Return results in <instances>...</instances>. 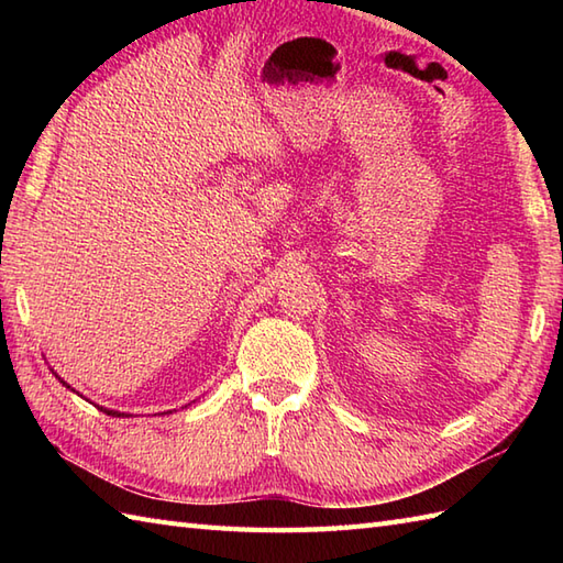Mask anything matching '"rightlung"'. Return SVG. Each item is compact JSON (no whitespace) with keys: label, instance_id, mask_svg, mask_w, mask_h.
<instances>
[{"label":"right lung","instance_id":"obj_1","mask_svg":"<svg viewBox=\"0 0 563 563\" xmlns=\"http://www.w3.org/2000/svg\"><path fill=\"white\" fill-rule=\"evenodd\" d=\"M101 411H106V409H101ZM109 416H123V413H118V411H106Z\"/></svg>","mask_w":563,"mask_h":563}]
</instances>
